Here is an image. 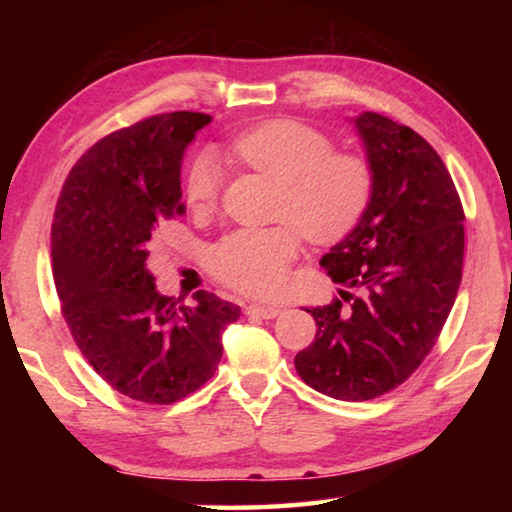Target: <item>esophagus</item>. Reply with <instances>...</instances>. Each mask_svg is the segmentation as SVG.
I'll return each instance as SVG.
<instances>
[{
    "instance_id": "34e87169",
    "label": "esophagus",
    "mask_w": 512,
    "mask_h": 512,
    "mask_svg": "<svg viewBox=\"0 0 512 512\" xmlns=\"http://www.w3.org/2000/svg\"><path fill=\"white\" fill-rule=\"evenodd\" d=\"M246 314L248 316H262V318H275L282 314V307H275V305H248L246 307Z\"/></svg>"
}]
</instances>
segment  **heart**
Instances as JSON below:
<instances>
[{
    "label": "heart",
    "mask_w": 512,
    "mask_h": 512,
    "mask_svg": "<svg viewBox=\"0 0 512 512\" xmlns=\"http://www.w3.org/2000/svg\"><path fill=\"white\" fill-rule=\"evenodd\" d=\"M241 162L280 185L277 216L297 225L311 244H332L359 221L370 198L372 173L357 155L332 153L323 133L291 119H275L239 135L232 142ZM219 162L198 153L185 176V198L194 210H205L219 192ZM298 253L292 225L241 228L214 246L210 264L228 287L266 296L287 280Z\"/></svg>",
    "instance_id": "obj_1"
}]
</instances>
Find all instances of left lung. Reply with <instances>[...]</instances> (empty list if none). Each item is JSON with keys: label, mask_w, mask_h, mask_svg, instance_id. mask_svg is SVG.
I'll list each match as a JSON object with an SVG mask.
<instances>
[{"label": "left lung", "mask_w": 512, "mask_h": 512, "mask_svg": "<svg viewBox=\"0 0 512 512\" xmlns=\"http://www.w3.org/2000/svg\"><path fill=\"white\" fill-rule=\"evenodd\" d=\"M350 121L372 189L357 225L320 259L343 289L307 309L316 339L296 370L318 393L363 402L409 379L436 343L461 284L465 214L424 137L377 112Z\"/></svg>", "instance_id": "1"}]
</instances>
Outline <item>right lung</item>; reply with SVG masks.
<instances>
[{
	"instance_id": "right-lung-1",
	"label": "right lung",
	"mask_w": 512,
	"mask_h": 512,
	"mask_svg": "<svg viewBox=\"0 0 512 512\" xmlns=\"http://www.w3.org/2000/svg\"><path fill=\"white\" fill-rule=\"evenodd\" d=\"M212 121L203 112L155 115L103 137L74 164L51 225V262L76 345L121 395L171 404L201 388L241 309L196 291L192 305L155 289L146 266L153 232L185 214L180 169Z\"/></svg>"
}]
</instances>
